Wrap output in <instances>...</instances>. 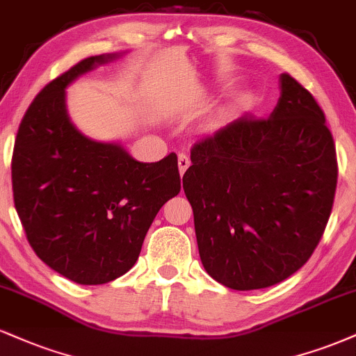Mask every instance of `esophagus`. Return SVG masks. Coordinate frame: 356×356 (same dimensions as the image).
<instances>
[{"mask_svg": "<svg viewBox=\"0 0 356 356\" xmlns=\"http://www.w3.org/2000/svg\"><path fill=\"white\" fill-rule=\"evenodd\" d=\"M191 165V160L188 158V154L179 153L178 154V168H179V175H183L188 170V166Z\"/></svg>", "mask_w": 356, "mask_h": 356, "instance_id": "esophagus-1", "label": "esophagus"}]
</instances>
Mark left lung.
I'll list each match as a JSON object with an SVG mask.
<instances>
[{
  "mask_svg": "<svg viewBox=\"0 0 356 356\" xmlns=\"http://www.w3.org/2000/svg\"><path fill=\"white\" fill-rule=\"evenodd\" d=\"M280 90L268 118L243 115L200 138L183 175L204 270L232 290L291 277L332 213L338 166L323 111L290 74Z\"/></svg>",
  "mask_w": 356,
  "mask_h": 356,
  "instance_id": "obj_1",
  "label": "left lung"
}]
</instances>
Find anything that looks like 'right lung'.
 I'll list each match as a JSON object with an SVG mask.
<instances>
[{"label": "right lung", "instance_id": "right-lung-1", "mask_svg": "<svg viewBox=\"0 0 356 356\" xmlns=\"http://www.w3.org/2000/svg\"><path fill=\"white\" fill-rule=\"evenodd\" d=\"M120 56H90L48 83L24 113L13 152V198L29 245L79 285L127 273L156 213L181 188L175 153L140 163L120 143L91 140L71 123L66 88Z\"/></svg>", "mask_w": 356, "mask_h": 356}]
</instances>
